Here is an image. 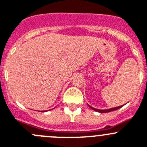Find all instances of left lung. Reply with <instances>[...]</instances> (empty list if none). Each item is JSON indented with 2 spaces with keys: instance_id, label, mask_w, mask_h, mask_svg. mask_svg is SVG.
<instances>
[{
  "instance_id": "8db88e82",
  "label": "left lung",
  "mask_w": 147,
  "mask_h": 147,
  "mask_svg": "<svg viewBox=\"0 0 147 147\" xmlns=\"http://www.w3.org/2000/svg\"><path fill=\"white\" fill-rule=\"evenodd\" d=\"M89 107H90L91 109H92V110H94V111L96 112H98V113H109V112H111V111H113V110H118V109L121 108V107H123V105H121V106H118V107H113V108H110V109H107V110H99V109H96V108H94V107H92V106L89 105Z\"/></svg>"
}]
</instances>
